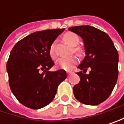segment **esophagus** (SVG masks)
<instances>
[{"label": "esophagus", "mask_w": 124, "mask_h": 124, "mask_svg": "<svg viewBox=\"0 0 124 124\" xmlns=\"http://www.w3.org/2000/svg\"><path fill=\"white\" fill-rule=\"evenodd\" d=\"M73 72H71V71H68V72H67V74H68V75H70V74H72Z\"/></svg>", "instance_id": "34e87169"}]
</instances>
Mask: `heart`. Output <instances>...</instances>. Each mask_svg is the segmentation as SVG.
<instances>
[{
  "mask_svg": "<svg viewBox=\"0 0 124 124\" xmlns=\"http://www.w3.org/2000/svg\"><path fill=\"white\" fill-rule=\"evenodd\" d=\"M64 39L66 42L71 46H77L79 43V36L74 32H67L64 36ZM74 52L76 54L81 55L83 54V49L81 47H74ZM49 55L52 59H55L56 58V55L55 53V46L54 44H52L49 48ZM77 63V59L76 56H70L68 58H61L56 62V67L58 68L64 69V70H70Z\"/></svg>",
  "mask_w": 124,
  "mask_h": 124,
  "instance_id": "b5f03b06",
  "label": "heart"
}]
</instances>
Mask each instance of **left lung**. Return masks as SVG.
<instances>
[{
    "mask_svg": "<svg viewBox=\"0 0 124 124\" xmlns=\"http://www.w3.org/2000/svg\"><path fill=\"white\" fill-rule=\"evenodd\" d=\"M83 39L86 56L78 68L79 83L73 88L77 101L85 105H98L110 96L118 77V54L106 32L83 25L68 28ZM88 67L89 74H85Z\"/></svg>",
    "mask_w": 124,
    "mask_h": 124,
    "instance_id": "8db88e82",
    "label": "left lung"
}]
</instances>
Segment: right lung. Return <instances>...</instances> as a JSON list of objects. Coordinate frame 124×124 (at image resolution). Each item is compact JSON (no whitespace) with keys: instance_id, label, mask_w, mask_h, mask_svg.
Listing matches in <instances>:
<instances>
[{"instance_id":"add662e5","label":"right lung","mask_w":124,"mask_h":124,"mask_svg":"<svg viewBox=\"0 0 124 124\" xmlns=\"http://www.w3.org/2000/svg\"><path fill=\"white\" fill-rule=\"evenodd\" d=\"M65 29L33 32L13 47L7 63L12 92L23 106L38 109L55 97L58 85L67 77L65 70L49 71L55 64L49 48Z\"/></svg>"}]
</instances>
